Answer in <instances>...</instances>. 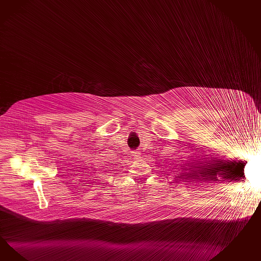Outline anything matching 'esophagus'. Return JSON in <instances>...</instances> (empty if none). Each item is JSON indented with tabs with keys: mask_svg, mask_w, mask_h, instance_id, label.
Here are the masks:
<instances>
[{
	"mask_svg": "<svg viewBox=\"0 0 261 261\" xmlns=\"http://www.w3.org/2000/svg\"><path fill=\"white\" fill-rule=\"evenodd\" d=\"M140 151H139V150L133 151V156H134V159H139V158H140Z\"/></svg>",
	"mask_w": 261,
	"mask_h": 261,
	"instance_id": "34e87169",
	"label": "esophagus"
}]
</instances>
